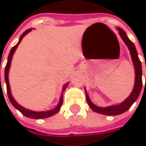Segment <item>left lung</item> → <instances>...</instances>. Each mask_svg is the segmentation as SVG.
Wrapping results in <instances>:
<instances>
[{"mask_svg":"<svg viewBox=\"0 0 146 146\" xmlns=\"http://www.w3.org/2000/svg\"><path fill=\"white\" fill-rule=\"evenodd\" d=\"M117 29L119 31V35H120L121 38L123 39L124 43L127 44L129 50H130L132 60H133L134 69H135V83H134V87H133L131 95L124 102L119 105L111 106L108 107H100V106L94 105L91 102L89 96L86 93L87 103L89 104L90 108L96 112L104 114V115H108V116L119 115V114H122V113L125 112L126 111H128L130 108V106L133 104V102L138 99V97L140 94L141 89H142V67H141V62L139 61V58L138 56L136 48H135L133 43L128 38L126 33L121 29Z\"/></svg>","mask_w":146,"mask_h":146,"instance_id":"obj_1","label":"left lung"}]
</instances>
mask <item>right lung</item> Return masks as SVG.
Instances as JSON below:
<instances>
[{
  "label": "right lung",
  "mask_w": 146,
  "mask_h": 146,
  "mask_svg": "<svg viewBox=\"0 0 146 146\" xmlns=\"http://www.w3.org/2000/svg\"><path fill=\"white\" fill-rule=\"evenodd\" d=\"M29 31H31V29H28V30H26V31H25V32L21 35V37H20V40H19L18 43L16 44V45H14V46L12 48V50H11V51H10V53H9V56H8L7 63L6 68H5V80H6V84H7V96H8V98H9V100H10L11 103L14 106V107H16L19 111H21V113H22V114H23V115H24L25 117H29V118H35V119H40V118H45V117H50V116H53L54 114H56V113H57V112L59 111V110H60V108H61V106H62V102H63V96H61L60 102H59L58 105L56 106V107L55 109L50 110V111H30V110H28V109L23 108V106H21L20 105H18V104L16 102V101L13 99V97L12 96L11 90H10L9 81H8V71H9L10 64H11V62H12L13 55L15 50L17 49V47L18 44L21 42L22 39H23V37H24V36L29 33ZM0 84H1V78H0ZM67 85H68V84H66L64 85V87H63V90L66 89Z\"/></svg>",
  "instance_id": "obj_1"
}]
</instances>
